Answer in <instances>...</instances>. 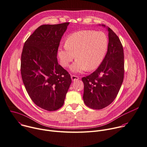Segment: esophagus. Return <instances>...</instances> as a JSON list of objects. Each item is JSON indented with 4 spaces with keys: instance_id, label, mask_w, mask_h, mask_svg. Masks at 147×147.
I'll return each instance as SVG.
<instances>
[{
    "instance_id": "34e87169",
    "label": "esophagus",
    "mask_w": 147,
    "mask_h": 147,
    "mask_svg": "<svg viewBox=\"0 0 147 147\" xmlns=\"http://www.w3.org/2000/svg\"><path fill=\"white\" fill-rule=\"evenodd\" d=\"M71 80H72L73 81L79 80V77L76 76H74V75H72V76H71Z\"/></svg>"
}]
</instances>
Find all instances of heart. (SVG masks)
<instances>
[{
	"label": "heart",
	"mask_w": 147,
	"mask_h": 147,
	"mask_svg": "<svg viewBox=\"0 0 147 147\" xmlns=\"http://www.w3.org/2000/svg\"><path fill=\"white\" fill-rule=\"evenodd\" d=\"M108 47V38L103 32L80 30L70 34L65 44L58 48V57L61 65L67 67L74 59L70 70L81 73L86 69L91 71L102 63Z\"/></svg>",
	"instance_id": "obj_1"
}]
</instances>
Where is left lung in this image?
Listing matches in <instances>:
<instances>
[{
    "instance_id": "1",
    "label": "left lung",
    "mask_w": 147,
    "mask_h": 147,
    "mask_svg": "<svg viewBox=\"0 0 147 147\" xmlns=\"http://www.w3.org/2000/svg\"><path fill=\"white\" fill-rule=\"evenodd\" d=\"M106 28L109 32L107 54L98 68L82 78L84 103L94 110L103 109L110 105L116 98L123 81V47L117 35L110 28Z\"/></svg>"
}]
</instances>
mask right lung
Segmentation results:
<instances>
[{
	"mask_svg": "<svg viewBox=\"0 0 147 147\" xmlns=\"http://www.w3.org/2000/svg\"><path fill=\"white\" fill-rule=\"evenodd\" d=\"M69 25H41L23 47L21 73L26 90L35 105L49 111L62 107L71 83L70 75L58 64L57 57Z\"/></svg>",
	"mask_w": 147,
	"mask_h": 147,
	"instance_id": "1",
	"label": "right lung"
}]
</instances>
